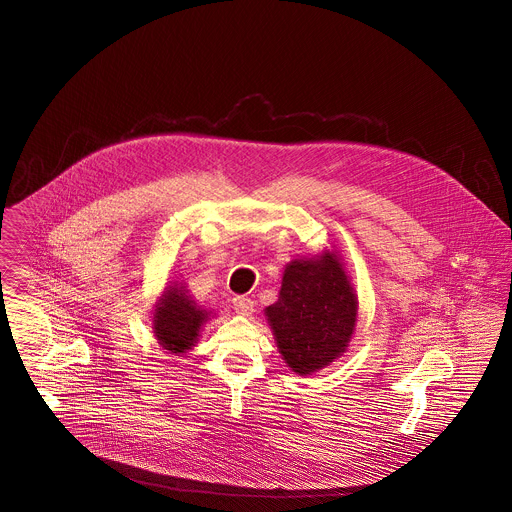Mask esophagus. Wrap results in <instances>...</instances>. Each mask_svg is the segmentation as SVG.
<instances>
[{"label":"esophagus","instance_id":"34e87169","mask_svg":"<svg viewBox=\"0 0 512 512\" xmlns=\"http://www.w3.org/2000/svg\"><path fill=\"white\" fill-rule=\"evenodd\" d=\"M232 304H234V308H236L237 314H253V306H255V304H253V300H251V298H245V296H236V298L232 300Z\"/></svg>","mask_w":512,"mask_h":512}]
</instances>
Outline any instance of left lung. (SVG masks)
<instances>
[{
  "instance_id": "8db88e82",
  "label": "left lung",
  "mask_w": 512,
  "mask_h": 512,
  "mask_svg": "<svg viewBox=\"0 0 512 512\" xmlns=\"http://www.w3.org/2000/svg\"><path fill=\"white\" fill-rule=\"evenodd\" d=\"M276 345L296 374H312L341 353L353 335L356 296L335 253L292 261L265 310Z\"/></svg>"
}]
</instances>
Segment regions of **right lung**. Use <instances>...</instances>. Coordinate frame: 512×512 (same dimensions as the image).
<instances>
[{
  "label": "right lung",
  "instance_id": "1",
  "mask_svg": "<svg viewBox=\"0 0 512 512\" xmlns=\"http://www.w3.org/2000/svg\"><path fill=\"white\" fill-rule=\"evenodd\" d=\"M154 315V333L165 351L185 353L197 343L198 329L208 314L179 288H169L159 298Z\"/></svg>",
  "mask_w": 512,
  "mask_h": 512
}]
</instances>
